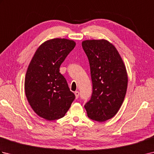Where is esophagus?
<instances>
[{
	"label": "esophagus",
	"instance_id": "obj_1",
	"mask_svg": "<svg viewBox=\"0 0 154 154\" xmlns=\"http://www.w3.org/2000/svg\"><path fill=\"white\" fill-rule=\"evenodd\" d=\"M75 98H76V99H78V98H79V93L78 92V91H75Z\"/></svg>",
	"mask_w": 154,
	"mask_h": 154
}]
</instances>
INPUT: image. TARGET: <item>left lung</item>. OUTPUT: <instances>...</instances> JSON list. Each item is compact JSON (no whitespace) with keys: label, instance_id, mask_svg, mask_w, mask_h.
Instances as JSON below:
<instances>
[{"label":"left lung","instance_id":"1","mask_svg":"<svg viewBox=\"0 0 154 154\" xmlns=\"http://www.w3.org/2000/svg\"><path fill=\"white\" fill-rule=\"evenodd\" d=\"M82 47L89 61L93 93L85 105L88 117L103 122L115 116L128 86L125 65L115 46L104 39L86 40Z\"/></svg>","mask_w":154,"mask_h":154}]
</instances>
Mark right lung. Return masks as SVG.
Returning a JSON list of instances; mask_svg holds the SVG:
<instances>
[{"label": "right lung", "instance_id": "1", "mask_svg": "<svg viewBox=\"0 0 154 154\" xmlns=\"http://www.w3.org/2000/svg\"><path fill=\"white\" fill-rule=\"evenodd\" d=\"M76 43L65 38L50 39L38 47L24 81L26 96L35 113L46 120L63 117L75 96L60 67Z\"/></svg>", "mask_w": 154, "mask_h": 154}]
</instances>
